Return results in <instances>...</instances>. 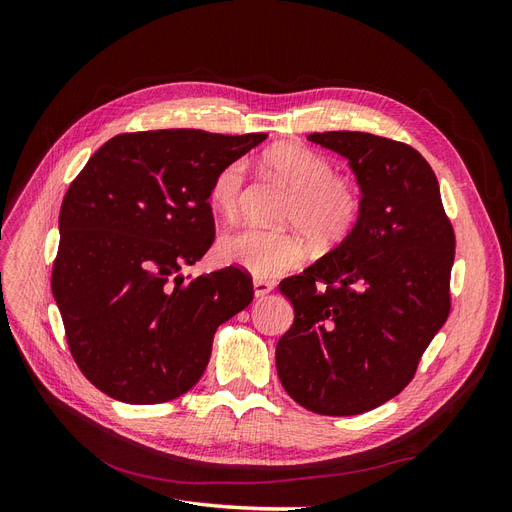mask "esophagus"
<instances>
[{
    "mask_svg": "<svg viewBox=\"0 0 512 512\" xmlns=\"http://www.w3.org/2000/svg\"><path fill=\"white\" fill-rule=\"evenodd\" d=\"M271 290H273V282L254 280V294H256V297H265V294H269Z\"/></svg>",
    "mask_w": 512,
    "mask_h": 512,
    "instance_id": "obj_1",
    "label": "esophagus"
}]
</instances>
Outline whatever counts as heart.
<instances>
[{
  "instance_id": "1",
  "label": "heart",
  "mask_w": 512,
  "mask_h": 512,
  "mask_svg": "<svg viewBox=\"0 0 512 512\" xmlns=\"http://www.w3.org/2000/svg\"><path fill=\"white\" fill-rule=\"evenodd\" d=\"M265 166L290 190L282 222L312 241L318 250L342 243L356 228L363 213V190L348 175L335 173V164L322 153L303 145H277L265 153ZM247 181V162L230 160L215 173L209 198L224 218L239 213ZM222 256L256 277H273L299 267L305 241L299 232L241 228L220 243Z\"/></svg>"
}]
</instances>
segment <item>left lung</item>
<instances>
[{"label": "left lung", "instance_id": "1", "mask_svg": "<svg viewBox=\"0 0 512 512\" xmlns=\"http://www.w3.org/2000/svg\"><path fill=\"white\" fill-rule=\"evenodd\" d=\"M307 138L350 160L363 213L335 250L280 284L294 322L277 342V376L316 414H363L406 389L451 314L455 230L414 147L346 130Z\"/></svg>", "mask_w": 512, "mask_h": 512}]
</instances>
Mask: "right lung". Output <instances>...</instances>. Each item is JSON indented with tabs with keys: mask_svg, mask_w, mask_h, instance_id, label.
<instances>
[{
	"mask_svg": "<svg viewBox=\"0 0 512 512\" xmlns=\"http://www.w3.org/2000/svg\"><path fill=\"white\" fill-rule=\"evenodd\" d=\"M265 138L117 134L70 183L51 288L74 363L108 397L149 406L188 393L205 374L215 331L252 303L243 269H181L213 245L215 173Z\"/></svg>",
	"mask_w": 512,
	"mask_h": 512,
	"instance_id": "add662e5",
	"label": "right lung"
}]
</instances>
